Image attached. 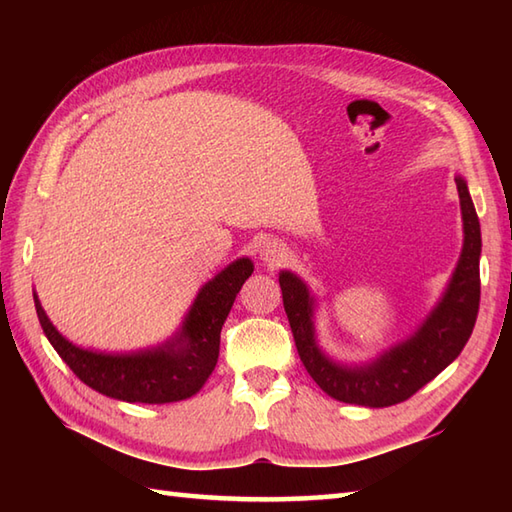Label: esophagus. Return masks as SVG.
Listing matches in <instances>:
<instances>
[{"label": "esophagus", "instance_id": "34e87169", "mask_svg": "<svg viewBox=\"0 0 512 512\" xmlns=\"http://www.w3.org/2000/svg\"><path fill=\"white\" fill-rule=\"evenodd\" d=\"M286 246L277 242V239H266V242L259 246V259L266 266H279L286 259Z\"/></svg>", "mask_w": 512, "mask_h": 512}]
</instances>
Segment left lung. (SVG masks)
Wrapping results in <instances>:
<instances>
[{
    "mask_svg": "<svg viewBox=\"0 0 512 512\" xmlns=\"http://www.w3.org/2000/svg\"><path fill=\"white\" fill-rule=\"evenodd\" d=\"M462 209V253L436 306L407 339L365 363H341L317 341V297L299 275L281 270L279 286L301 363L325 394L347 405L389 407L407 400L464 350L480 308L482 233L469 187L455 176Z\"/></svg>",
    "mask_w": 512,
    "mask_h": 512,
    "instance_id": "obj_1",
    "label": "left lung"
}]
</instances>
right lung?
<instances>
[{"mask_svg": "<svg viewBox=\"0 0 512 512\" xmlns=\"http://www.w3.org/2000/svg\"><path fill=\"white\" fill-rule=\"evenodd\" d=\"M253 268L248 257L222 268L198 290L180 328L167 341L134 352L88 350L68 341L41 308L37 292L32 297L43 334L85 385L114 400L165 405L195 396L209 380L220 356L222 325Z\"/></svg>", "mask_w": 512, "mask_h": 512, "instance_id": "obj_1", "label": "right lung"}]
</instances>
